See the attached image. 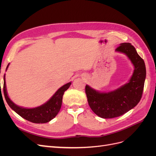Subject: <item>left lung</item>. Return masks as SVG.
Segmentation results:
<instances>
[{"label": "left lung", "mask_w": 156, "mask_h": 156, "mask_svg": "<svg viewBox=\"0 0 156 156\" xmlns=\"http://www.w3.org/2000/svg\"><path fill=\"white\" fill-rule=\"evenodd\" d=\"M125 54L134 66L128 83L115 90L101 92L86 85L85 92L90 107L103 119H112L125 114L140 101L146 79V66L143 59L130 43H122L115 50Z\"/></svg>", "instance_id": "1"}]
</instances>
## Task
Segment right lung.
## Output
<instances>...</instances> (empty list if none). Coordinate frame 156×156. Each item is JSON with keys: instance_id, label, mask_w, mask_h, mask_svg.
Listing matches in <instances>:
<instances>
[{"instance_id": "1", "label": "right lung", "mask_w": 156, "mask_h": 156, "mask_svg": "<svg viewBox=\"0 0 156 156\" xmlns=\"http://www.w3.org/2000/svg\"><path fill=\"white\" fill-rule=\"evenodd\" d=\"M9 66V64L7 66L6 69ZM72 82H69L61 87L54 95L49 100L45 103L44 104L35 108H25L17 105L15 104L8 96L6 86L5 75H4V86L3 91L4 98L8 105L12 110L21 116L23 119L28 121H30L36 124H44L49 122L57 115L62 106V96L64 92L68 90Z\"/></svg>"}]
</instances>
